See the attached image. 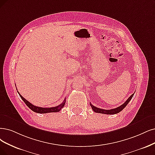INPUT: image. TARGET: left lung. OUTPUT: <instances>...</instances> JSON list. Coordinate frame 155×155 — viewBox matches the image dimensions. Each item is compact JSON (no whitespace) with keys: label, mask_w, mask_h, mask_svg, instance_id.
<instances>
[{"label":"left lung","mask_w":155,"mask_h":155,"mask_svg":"<svg viewBox=\"0 0 155 155\" xmlns=\"http://www.w3.org/2000/svg\"><path fill=\"white\" fill-rule=\"evenodd\" d=\"M134 95V93L131 94L129 98H128V100L126 101L123 105H121V106H119L116 108H113V109H110V110H105V109H102V108H100L96 107H94V105H93L92 104H90L91 108L93 110L94 112H96V113H100V114H117L119 112H121V110H123V108H125V107L128 105V103L130 101V100H131V98H133V96Z\"/></svg>","instance_id":"8db88e82"}]
</instances>
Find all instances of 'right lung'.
I'll use <instances>...</instances> for the list:
<instances>
[{
	"label": "right lung",
	"mask_w": 155,
	"mask_h": 155,
	"mask_svg": "<svg viewBox=\"0 0 155 155\" xmlns=\"http://www.w3.org/2000/svg\"><path fill=\"white\" fill-rule=\"evenodd\" d=\"M20 98H21V100L24 101L25 104H26V105L30 108L31 110H32V111L35 112L36 113H39V114H45V113H50V112H59L61 108L62 107H64L65 103H66V99L64 100L61 104L59 105L58 106H56L54 107H49V108H43V107H36L35 105H32V104H31L30 102H28L27 100H25L24 97H23L19 93H18Z\"/></svg>",
	"instance_id": "add662e5"
}]
</instances>
